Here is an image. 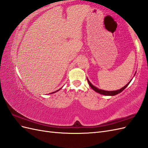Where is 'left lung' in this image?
Returning <instances> with one entry per match:
<instances>
[{
	"label": "left lung",
	"mask_w": 148,
	"mask_h": 148,
	"mask_svg": "<svg viewBox=\"0 0 148 148\" xmlns=\"http://www.w3.org/2000/svg\"><path fill=\"white\" fill-rule=\"evenodd\" d=\"M88 83L89 84V86H90L91 88L92 89H94V90H95L96 92L99 93V94H101V95H106V96H114V95H117V94L121 92L122 91H123V89L127 87V86L129 84V83H130V82L128 84H127L126 85H125L124 87H123L122 88H121L120 89H119V90H117V91H107L102 90V89H99L97 88L96 87L94 86L90 82H89V81L88 79Z\"/></svg>",
	"instance_id": "obj_1"
}]
</instances>
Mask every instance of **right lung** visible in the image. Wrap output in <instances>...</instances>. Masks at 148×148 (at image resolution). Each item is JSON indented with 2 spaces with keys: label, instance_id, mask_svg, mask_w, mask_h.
I'll return each instance as SVG.
<instances>
[{
  "label": "right lung",
  "instance_id": "right-lung-1",
  "mask_svg": "<svg viewBox=\"0 0 148 148\" xmlns=\"http://www.w3.org/2000/svg\"><path fill=\"white\" fill-rule=\"evenodd\" d=\"M60 89H59V90H57V91H55V92H52V93H53V92H57V91H59V90H60Z\"/></svg>",
  "mask_w": 148,
  "mask_h": 148
}]
</instances>
